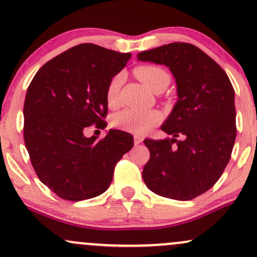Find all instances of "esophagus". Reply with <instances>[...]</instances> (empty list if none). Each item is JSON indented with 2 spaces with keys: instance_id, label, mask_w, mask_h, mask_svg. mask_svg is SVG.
Listing matches in <instances>:
<instances>
[{
  "instance_id": "1",
  "label": "esophagus",
  "mask_w": 257,
  "mask_h": 257,
  "mask_svg": "<svg viewBox=\"0 0 257 257\" xmlns=\"http://www.w3.org/2000/svg\"><path fill=\"white\" fill-rule=\"evenodd\" d=\"M143 140H144V138L141 137V135H134V144L135 145H139V144L140 143H143Z\"/></svg>"
}]
</instances>
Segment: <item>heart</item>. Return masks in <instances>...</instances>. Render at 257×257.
<instances>
[{"instance_id": "1", "label": "heart", "mask_w": 257, "mask_h": 257, "mask_svg": "<svg viewBox=\"0 0 257 257\" xmlns=\"http://www.w3.org/2000/svg\"><path fill=\"white\" fill-rule=\"evenodd\" d=\"M135 76L144 82L150 89L156 93L163 91L170 83V75L163 67L157 65H140L134 69ZM120 76L117 75L111 79L106 89V101L108 106L114 107L119 102ZM162 120V113L158 110H138V108H124L113 117L114 126L125 132L144 134L153 125Z\"/></svg>"}]
</instances>
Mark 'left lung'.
Wrapping results in <instances>:
<instances>
[{
  "label": "left lung",
  "mask_w": 257,
  "mask_h": 257,
  "mask_svg": "<svg viewBox=\"0 0 257 257\" xmlns=\"http://www.w3.org/2000/svg\"><path fill=\"white\" fill-rule=\"evenodd\" d=\"M138 60L166 65L175 77L178 101L161 126L172 138L145 139L150 159L143 178L156 194L190 200L222 175L234 146V89L216 61L191 43L141 52Z\"/></svg>",
  "instance_id": "8db88e82"
}]
</instances>
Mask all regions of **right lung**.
<instances>
[{"label": "right lung", "instance_id": "1", "mask_svg": "<svg viewBox=\"0 0 257 257\" xmlns=\"http://www.w3.org/2000/svg\"><path fill=\"white\" fill-rule=\"evenodd\" d=\"M82 43L47 61L32 78L24 102V141L38 179L57 196L78 202L104 193L114 167L134 145L129 133L111 129L85 138L87 126L105 128L106 89L128 60Z\"/></svg>", "mask_w": 257, "mask_h": 257}]
</instances>
